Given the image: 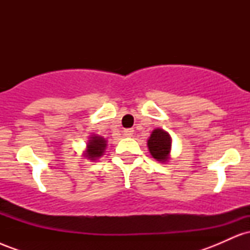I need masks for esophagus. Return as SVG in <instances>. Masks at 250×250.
Wrapping results in <instances>:
<instances>
[{
	"mask_svg": "<svg viewBox=\"0 0 250 250\" xmlns=\"http://www.w3.org/2000/svg\"><path fill=\"white\" fill-rule=\"evenodd\" d=\"M133 134H134V129L133 128H127V129H125V130H123V135H125V136H127V137L133 136Z\"/></svg>",
	"mask_w": 250,
	"mask_h": 250,
	"instance_id": "esophagus-1",
	"label": "esophagus"
}]
</instances>
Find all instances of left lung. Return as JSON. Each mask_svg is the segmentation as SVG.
Returning <instances> with one entry per match:
<instances>
[{
	"label": "left lung",
	"mask_w": 250,
	"mask_h": 250,
	"mask_svg": "<svg viewBox=\"0 0 250 250\" xmlns=\"http://www.w3.org/2000/svg\"><path fill=\"white\" fill-rule=\"evenodd\" d=\"M171 148V137L162 129H155L148 140V149L157 161H167Z\"/></svg>",
	"instance_id": "8db88e82"
}]
</instances>
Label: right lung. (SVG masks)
Returning a JSON list of instances; mask_svg holds the SVG:
<instances>
[{
    "label": "right lung",
    "instance_id": "1",
    "mask_svg": "<svg viewBox=\"0 0 250 250\" xmlns=\"http://www.w3.org/2000/svg\"><path fill=\"white\" fill-rule=\"evenodd\" d=\"M105 140L101 136H91L89 140V143L87 145V153H85V157L89 160H95L100 157L103 154L105 149Z\"/></svg>",
    "mask_w": 250,
    "mask_h": 250
}]
</instances>
